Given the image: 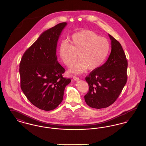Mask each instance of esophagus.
Here are the masks:
<instances>
[{
    "label": "esophagus",
    "mask_w": 146,
    "mask_h": 146,
    "mask_svg": "<svg viewBox=\"0 0 146 146\" xmlns=\"http://www.w3.org/2000/svg\"><path fill=\"white\" fill-rule=\"evenodd\" d=\"M73 79H74V80H76V81H78V80H79V78L78 76H73Z\"/></svg>",
    "instance_id": "obj_1"
}]
</instances>
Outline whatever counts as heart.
I'll return each instance as SVG.
<instances>
[{
    "instance_id": "1",
    "label": "heart",
    "mask_w": 146,
    "mask_h": 146,
    "mask_svg": "<svg viewBox=\"0 0 146 146\" xmlns=\"http://www.w3.org/2000/svg\"><path fill=\"white\" fill-rule=\"evenodd\" d=\"M67 41L61 42L58 46V55L67 67L72 66V73L80 74L87 68L95 70L101 66L108 55L110 45L108 40L100 37L96 33L84 30L72 35Z\"/></svg>"
}]
</instances>
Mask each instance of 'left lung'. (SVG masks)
Returning <instances> with one entry per match:
<instances>
[{"mask_svg": "<svg viewBox=\"0 0 146 146\" xmlns=\"http://www.w3.org/2000/svg\"><path fill=\"white\" fill-rule=\"evenodd\" d=\"M108 35L111 49L108 60L85 78L89 90L84 96L85 101L93 108H104L113 104L127 82V61L125 52L120 42Z\"/></svg>", "mask_w": 146, "mask_h": 146, "instance_id": "obj_1", "label": "left lung"}]
</instances>
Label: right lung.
Segmentation results:
<instances>
[{"mask_svg":"<svg viewBox=\"0 0 146 146\" xmlns=\"http://www.w3.org/2000/svg\"><path fill=\"white\" fill-rule=\"evenodd\" d=\"M66 22L44 31L24 53L20 63L21 88L31 104L38 108L53 110L62 101L66 86L65 70L58 62L56 48Z\"/></svg>","mask_w":146,"mask_h":146,"instance_id":"right-lung-1","label":"right lung"}]
</instances>
